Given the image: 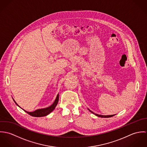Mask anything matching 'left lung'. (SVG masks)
I'll list each match as a JSON object with an SVG mask.
<instances>
[{
    "label": "left lung",
    "instance_id": "left-lung-1",
    "mask_svg": "<svg viewBox=\"0 0 147 147\" xmlns=\"http://www.w3.org/2000/svg\"><path fill=\"white\" fill-rule=\"evenodd\" d=\"M89 110L90 111V112H92V113H93L94 115H97V116H98V117H102V118H109V117H113L114 115H98V114H95V113H94L93 112H92V111H90L89 109Z\"/></svg>",
    "mask_w": 147,
    "mask_h": 147
}]
</instances>
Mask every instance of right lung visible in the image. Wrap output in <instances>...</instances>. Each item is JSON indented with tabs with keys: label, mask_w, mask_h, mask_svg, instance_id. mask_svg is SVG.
Returning a JSON list of instances; mask_svg holds the SVG:
<instances>
[{
	"label": "right lung",
	"mask_w": 147,
	"mask_h": 147,
	"mask_svg": "<svg viewBox=\"0 0 147 147\" xmlns=\"http://www.w3.org/2000/svg\"><path fill=\"white\" fill-rule=\"evenodd\" d=\"M13 101H15L14 100H13ZM58 101H59V94L57 95V98H56L55 101L54 102V103L48 107H46V108H44V109H38V110H35L34 111H33V112H28V111H26L24 110L25 112H26L28 114H29V115H30L33 117H43V116H46L47 115L50 114L52 111H53L54 110V109L55 108L58 102ZM15 102L16 104V102L15 101Z\"/></svg>",
	"instance_id": "1"
}]
</instances>
